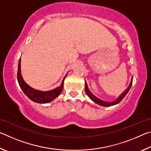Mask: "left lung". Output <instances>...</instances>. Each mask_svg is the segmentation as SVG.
Segmentation results:
<instances>
[{"instance_id": "8db88e82", "label": "left lung", "mask_w": 151, "mask_h": 151, "mask_svg": "<svg viewBox=\"0 0 151 151\" xmlns=\"http://www.w3.org/2000/svg\"><path fill=\"white\" fill-rule=\"evenodd\" d=\"M132 78L131 79V83H130V85L129 86V87H128L126 89V91H125L123 93H122L121 95H120L118 97V98L116 99V100H115V101H113V102H111V103H109V102L104 101L101 100V99L97 98L96 96H94V94L92 93L90 91H89L86 82L85 83V92H86V94H87V95L88 96L89 98H90L92 101H94L95 103L98 104H99V105H101V106H112V105H115V104L119 103L120 102H121L122 100V99H123L124 97L127 95V94L128 93V92L129 91L130 88H131V86H132Z\"/></svg>"}]
</instances>
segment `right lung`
<instances>
[{
  "label": "right lung",
  "instance_id": "right-lung-1",
  "mask_svg": "<svg viewBox=\"0 0 151 151\" xmlns=\"http://www.w3.org/2000/svg\"><path fill=\"white\" fill-rule=\"evenodd\" d=\"M66 76L64 77L62 81V83L60 86L56 88L53 90L49 91H40L32 88L25 83L22 78L21 75V71H20V58L19 63V66H18V73H17V80L18 83L22 91L24 93L29 97L30 100L37 103H48L59 95L63 89V83Z\"/></svg>",
  "mask_w": 151,
  "mask_h": 151
}]
</instances>
